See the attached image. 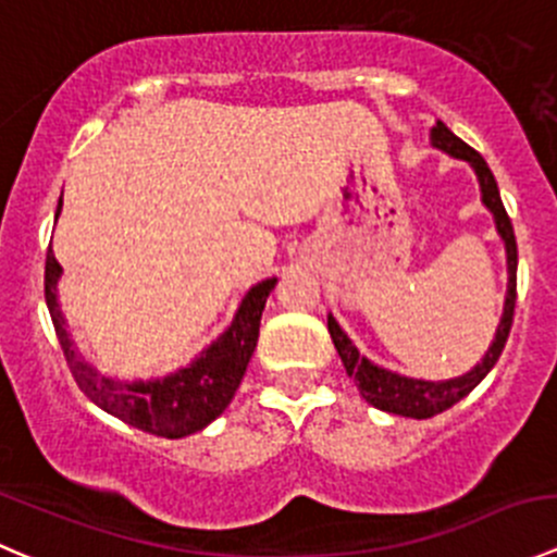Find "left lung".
Instances as JSON below:
<instances>
[{"mask_svg": "<svg viewBox=\"0 0 557 557\" xmlns=\"http://www.w3.org/2000/svg\"><path fill=\"white\" fill-rule=\"evenodd\" d=\"M433 146L442 148V151L453 153V157L466 159L471 162V168L476 170L479 186H482V200L484 206L493 211L495 227H498L500 238L506 244V262H509V292H506V306H504V319L498 324V333H495L493 346L487 349L484 360L473 368L471 373L460 379H449V382H420V379H406L398 373H389L384 368L373 366L371 360L360 357L357 346L351 344L349 335L338 327L333 317H327V330L330 338H333L335 349H338L341 362H344L346 373L355 379L357 389H360L362 398L368 400L376 409L389 411V414L400 417H414V420H428V417H436L442 411L453 409L458 400H463L479 382L490 373V368L498 362L500 351H504L506 338H509L511 322H515V302H517V240H515V227H511V219L506 213L504 202H500L498 184H495L493 173H490L487 162L482 159V153L473 151L468 143L460 140L458 135L447 129V126L438 121L433 126Z\"/></svg>", "mask_w": 557, "mask_h": 557, "instance_id": "obj_1", "label": "left lung"}]
</instances>
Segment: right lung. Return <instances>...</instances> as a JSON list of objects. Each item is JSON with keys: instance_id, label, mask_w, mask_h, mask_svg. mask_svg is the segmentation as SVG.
<instances>
[{"instance_id": "1", "label": "right lung", "mask_w": 557, "mask_h": 557, "mask_svg": "<svg viewBox=\"0 0 557 557\" xmlns=\"http://www.w3.org/2000/svg\"><path fill=\"white\" fill-rule=\"evenodd\" d=\"M59 211H62V200H59L57 216ZM59 273H62V265H59L53 249L48 246L46 302L73 379L84 389L86 398L94 400L99 409L119 417L121 422L137 428V431L162 438H184L189 433L202 431L208 422H213L227 409L240 379H244L246 366H249L251 355H255L257 338H260L262 308H265L271 289L276 286V278L257 284L246 295L233 327L206 355L197 357L189 368L178 371L175 376L148 384H115L108 382V379H99L97 371H91L75 355L73 341H70L67 330H64V317L57 302Z\"/></svg>"}]
</instances>
